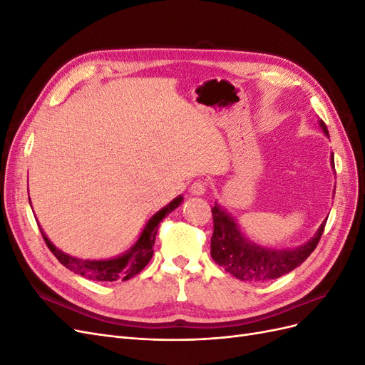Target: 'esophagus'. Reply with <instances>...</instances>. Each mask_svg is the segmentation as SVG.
Listing matches in <instances>:
<instances>
[{"mask_svg":"<svg viewBox=\"0 0 365 365\" xmlns=\"http://www.w3.org/2000/svg\"><path fill=\"white\" fill-rule=\"evenodd\" d=\"M207 192V184L204 181H195L190 185V193L193 196H202Z\"/></svg>","mask_w":365,"mask_h":365,"instance_id":"esophagus-1","label":"esophagus"}]
</instances>
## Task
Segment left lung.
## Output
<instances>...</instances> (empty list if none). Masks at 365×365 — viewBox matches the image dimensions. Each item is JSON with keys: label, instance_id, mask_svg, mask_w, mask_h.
I'll use <instances>...</instances> for the list:
<instances>
[{"label": "left lung", "instance_id": "1", "mask_svg": "<svg viewBox=\"0 0 365 365\" xmlns=\"http://www.w3.org/2000/svg\"><path fill=\"white\" fill-rule=\"evenodd\" d=\"M324 135L329 130L323 120L318 121ZM330 165L335 170L334 153L330 155ZM213 213V236H212V259L227 272L244 282H267L279 279L282 275L294 271L297 267L311 256L322 237L326 220L315 231L314 237L306 244L295 248H268L250 240L240 230L236 219L227 210L215 204Z\"/></svg>", "mask_w": 365, "mask_h": 365}]
</instances>
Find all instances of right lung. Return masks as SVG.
I'll return each instance as SVG.
<instances>
[{
  "label": "right lung",
  "instance_id": "1",
  "mask_svg": "<svg viewBox=\"0 0 365 365\" xmlns=\"http://www.w3.org/2000/svg\"><path fill=\"white\" fill-rule=\"evenodd\" d=\"M182 201L184 197L182 195H180L176 196L175 200H172L168 205L158 210V212L148 220V224L145 225V228H143L141 235L137 239L135 244L123 254H120V256L111 257V259H103V260L86 259L85 260V259L70 256V254L61 251L59 248H56L51 244V240L47 237L46 233H43L41 225H39V230L43 236V240H46L47 247L65 268H68L70 271L82 275V277L97 280V282H115V280L125 282V280H129L130 277H134L135 274H138L149 263L153 254L152 248H153V244H155V236H157L160 222L169 213H172L175 208H178Z\"/></svg>",
  "mask_w": 365,
  "mask_h": 365
}]
</instances>
